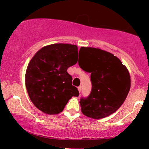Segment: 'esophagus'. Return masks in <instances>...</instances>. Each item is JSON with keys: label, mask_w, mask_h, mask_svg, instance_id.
Segmentation results:
<instances>
[{"label": "esophagus", "mask_w": 149, "mask_h": 149, "mask_svg": "<svg viewBox=\"0 0 149 149\" xmlns=\"http://www.w3.org/2000/svg\"><path fill=\"white\" fill-rule=\"evenodd\" d=\"M78 91H79V92H80V91H81V90H82V87L81 86L78 87Z\"/></svg>", "instance_id": "obj_1"}]
</instances>
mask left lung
Here are the masks:
<instances>
[{
    "instance_id": "1",
    "label": "left lung",
    "mask_w": 149,
    "mask_h": 149,
    "mask_svg": "<svg viewBox=\"0 0 149 149\" xmlns=\"http://www.w3.org/2000/svg\"><path fill=\"white\" fill-rule=\"evenodd\" d=\"M79 54L82 59H78V64L91 73L92 85L88 98L80 99L82 113L96 120L111 115L123 104L130 89L127 67L114 54L103 49L81 47Z\"/></svg>"
}]
</instances>
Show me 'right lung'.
<instances>
[{
	"instance_id": "right-lung-1",
	"label": "right lung",
	"mask_w": 149,
	"mask_h": 149,
	"mask_svg": "<svg viewBox=\"0 0 149 149\" xmlns=\"http://www.w3.org/2000/svg\"><path fill=\"white\" fill-rule=\"evenodd\" d=\"M78 61L76 45L55 43L42 47L27 66L25 83L31 101L42 112L55 115L62 111L79 92L72 85L67 69Z\"/></svg>"
}]
</instances>
